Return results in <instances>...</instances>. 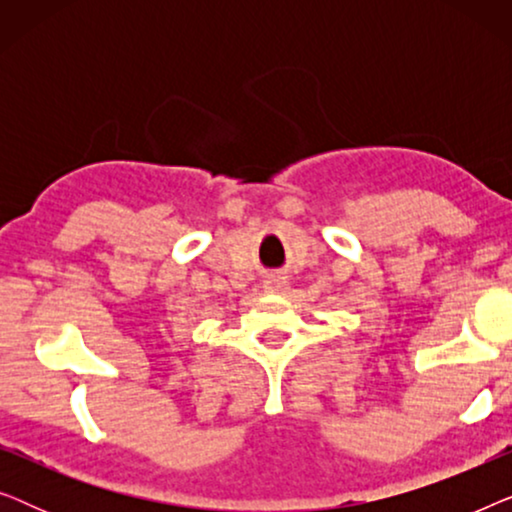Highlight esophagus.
<instances>
[{
    "label": "esophagus",
    "mask_w": 512,
    "mask_h": 512,
    "mask_svg": "<svg viewBox=\"0 0 512 512\" xmlns=\"http://www.w3.org/2000/svg\"><path fill=\"white\" fill-rule=\"evenodd\" d=\"M263 289L268 293H284L289 289V282H286V277H279V275H272L263 282Z\"/></svg>",
    "instance_id": "34e87169"
}]
</instances>
